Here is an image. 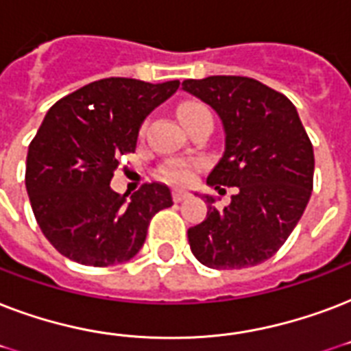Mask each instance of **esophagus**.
<instances>
[{
  "label": "esophagus",
  "instance_id": "obj_1",
  "mask_svg": "<svg viewBox=\"0 0 351 351\" xmlns=\"http://www.w3.org/2000/svg\"><path fill=\"white\" fill-rule=\"evenodd\" d=\"M186 198H189V193L184 191V189H175V191H173V200H175V202H182V200H186Z\"/></svg>",
  "mask_w": 351,
  "mask_h": 351
}]
</instances>
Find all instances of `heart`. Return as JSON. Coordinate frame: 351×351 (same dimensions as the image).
Returning a JSON list of instances; mask_svg holds the SVG:
<instances>
[{
  "label": "heart",
  "mask_w": 351,
  "mask_h": 351,
  "mask_svg": "<svg viewBox=\"0 0 351 351\" xmlns=\"http://www.w3.org/2000/svg\"><path fill=\"white\" fill-rule=\"evenodd\" d=\"M204 111H209V109L202 104L189 101L180 107V118L184 123H189L193 118ZM198 167H200V162L197 160H169L160 167V176L171 184H187V182H191Z\"/></svg>",
  "instance_id": "obj_1"
}]
</instances>
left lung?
Masks as SVG:
<instances>
[{
    "label": "left lung",
    "instance_id": "1",
    "mask_svg": "<svg viewBox=\"0 0 351 351\" xmlns=\"http://www.w3.org/2000/svg\"><path fill=\"white\" fill-rule=\"evenodd\" d=\"M182 89L219 112L226 151L208 184L237 187L222 211L206 195L208 217L187 230L193 255L215 269L267 261L288 240L313 189V145L291 101L247 76L184 80Z\"/></svg>",
    "mask_w": 351,
    "mask_h": 351
}]
</instances>
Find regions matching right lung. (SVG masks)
Listing matches in <instances>:
<instances>
[{
	"instance_id": "obj_1",
	"label": "right lung",
	"mask_w": 351,
	"mask_h": 351,
	"mask_svg": "<svg viewBox=\"0 0 351 351\" xmlns=\"http://www.w3.org/2000/svg\"><path fill=\"white\" fill-rule=\"evenodd\" d=\"M178 85L104 78L49 109L29 145L25 186L41 233L63 256L95 267L131 261L151 219L173 206L164 184H143L131 198L109 184L142 121Z\"/></svg>"
}]
</instances>
